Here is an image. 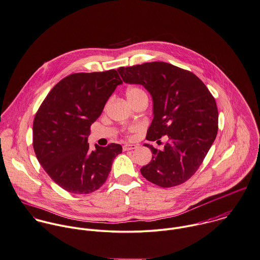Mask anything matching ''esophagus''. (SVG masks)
<instances>
[{
  "instance_id": "esophagus-1",
  "label": "esophagus",
  "mask_w": 260,
  "mask_h": 260,
  "mask_svg": "<svg viewBox=\"0 0 260 260\" xmlns=\"http://www.w3.org/2000/svg\"><path fill=\"white\" fill-rule=\"evenodd\" d=\"M122 148H123L124 151H126V150H132V149L138 148V145L137 144H126L122 146Z\"/></svg>"
}]
</instances>
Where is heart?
<instances>
[{
  "mask_svg": "<svg viewBox=\"0 0 260 260\" xmlns=\"http://www.w3.org/2000/svg\"><path fill=\"white\" fill-rule=\"evenodd\" d=\"M141 92H143V90L141 88H139V87H131V88H128L126 90V96L128 99V98L135 96V95H137L138 93H141Z\"/></svg>",
  "mask_w": 260,
  "mask_h": 260,
  "instance_id": "b5f03b06",
  "label": "heart"
}]
</instances>
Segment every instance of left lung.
<instances>
[{
	"mask_svg": "<svg viewBox=\"0 0 260 260\" xmlns=\"http://www.w3.org/2000/svg\"><path fill=\"white\" fill-rule=\"evenodd\" d=\"M117 72L124 83L142 85L151 95L153 118L146 140L169 139L162 150L144 144L152 158L141 169L143 176L161 187L183 183L198 171L216 138L214 98L194 74L168 62L121 67Z\"/></svg>",
	"mask_w": 260,
	"mask_h": 260,
	"instance_id": "8db88e82",
	"label": "left lung"
}]
</instances>
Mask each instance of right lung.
Instances as JSON below:
<instances>
[{
    "instance_id": "add662e5",
    "label": "right lung",
    "mask_w": 260,
    "mask_h": 260,
    "mask_svg": "<svg viewBox=\"0 0 260 260\" xmlns=\"http://www.w3.org/2000/svg\"><path fill=\"white\" fill-rule=\"evenodd\" d=\"M121 84L116 70L70 75L52 88L36 114V156L49 176L71 193L87 194L99 189L122 151L120 144H95L90 150L87 144L91 123Z\"/></svg>"
}]
</instances>
